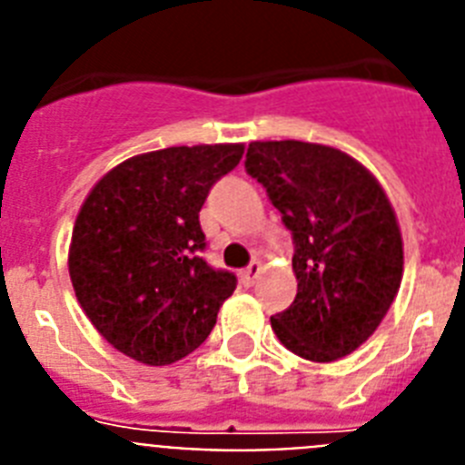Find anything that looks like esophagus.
<instances>
[{
  "label": "esophagus",
  "mask_w": 465,
  "mask_h": 465,
  "mask_svg": "<svg viewBox=\"0 0 465 465\" xmlns=\"http://www.w3.org/2000/svg\"><path fill=\"white\" fill-rule=\"evenodd\" d=\"M261 270L262 268L258 261L249 262V268L242 270V283H244V286H253V283H256V279L261 277Z\"/></svg>",
  "instance_id": "34e87169"
}]
</instances>
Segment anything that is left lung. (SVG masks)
Instances as JSON below:
<instances>
[{"label": "left lung", "instance_id": "obj_1", "mask_svg": "<svg viewBox=\"0 0 465 465\" xmlns=\"http://www.w3.org/2000/svg\"><path fill=\"white\" fill-rule=\"evenodd\" d=\"M244 167L293 237L298 293L270 316L279 342L316 363L351 354L401 289L402 240L384 191L342 151L295 139L252 142Z\"/></svg>", "mask_w": 465, "mask_h": 465}]
</instances>
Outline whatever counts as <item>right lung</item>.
<instances>
[{"label":"right lung","instance_id":"add662e5","mask_svg":"<svg viewBox=\"0 0 465 465\" xmlns=\"http://www.w3.org/2000/svg\"><path fill=\"white\" fill-rule=\"evenodd\" d=\"M242 153L203 143L134 155L85 197L69 277L93 326L130 359L170 365L195 351L235 291V274L203 258L200 209Z\"/></svg>","mask_w":465,"mask_h":465}]
</instances>
